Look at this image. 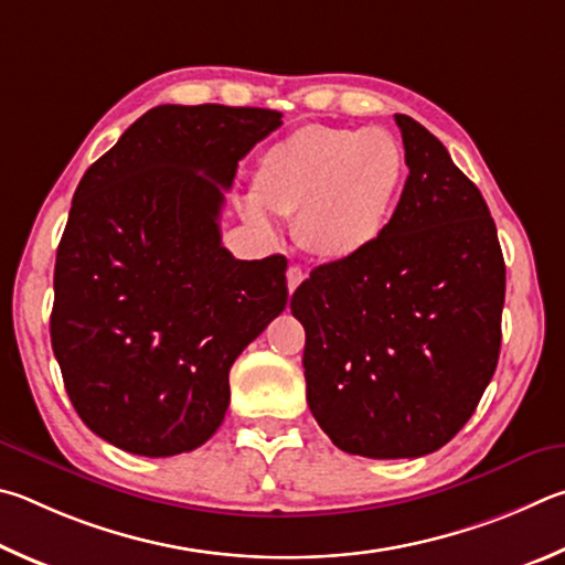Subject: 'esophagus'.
Wrapping results in <instances>:
<instances>
[{
  "instance_id": "1",
  "label": "esophagus",
  "mask_w": 565,
  "mask_h": 565,
  "mask_svg": "<svg viewBox=\"0 0 565 565\" xmlns=\"http://www.w3.org/2000/svg\"><path fill=\"white\" fill-rule=\"evenodd\" d=\"M302 280H305L302 267H298V265H290V267H288V290H290V292L298 290V285H300Z\"/></svg>"
}]
</instances>
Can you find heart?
Listing matches in <instances>:
<instances>
[{
	"label": "heart",
	"mask_w": 565,
	"mask_h": 565,
	"mask_svg": "<svg viewBox=\"0 0 565 565\" xmlns=\"http://www.w3.org/2000/svg\"><path fill=\"white\" fill-rule=\"evenodd\" d=\"M407 161L384 128L308 124L257 158L253 198L277 217H295V235L320 260H352L380 241L399 201ZM255 231L275 227L255 203L243 205Z\"/></svg>",
	"instance_id": "obj_1"
}]
</instances>
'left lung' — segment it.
Segmentation results:
<instances>
[{"mask_svg":"<svg viewBox=\"0 0 565 565\" xmlns=\"http://www.w3.org/2000/svg\"><path fill=\"white\" fill-rule=\"evenodd\" d=\"M407 183L387 231L292 292L312 417L370 459H417L469 422L501 350L507 292L489 205L437 136L394 116Z\"/></svg>","mask_w":565,"mask_h":565,"instance_id":"obj_1","label":"left lung"}]
</instances>
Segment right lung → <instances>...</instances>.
Masks as SVG:
<instances>
[{"label":"right lung","mask_w":565,"mask_h":565,"mask_svg":"<svg viewBox=\"0 0 565 565\" xmlns=\"http://www.w3.org/2000/svg\"><path fill=\"white\" fill-rule=\"evenodd\" d=\"M282 126L250 106H156L74 193L52 348L88 429L138 457L213 437L233 362L288 305L282 255L235 260L221 211L237 161Z\"/></svg>","instance_id":"add662e5"}]
</instances>
